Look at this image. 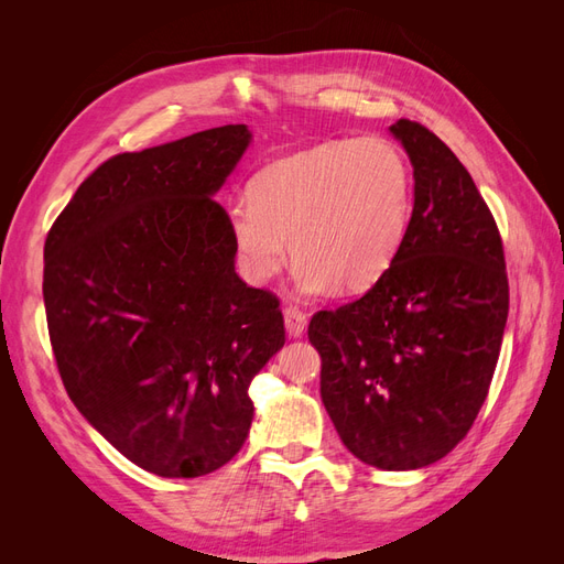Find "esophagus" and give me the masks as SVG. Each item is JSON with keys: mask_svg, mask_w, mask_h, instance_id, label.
I'll return each mask as SVG.
<instances>
[{"mask_svg": "<svg viewBox=\"0 0 564 564\" xmlns=\"http://www.w3.org/2000/svg\"><path fill=\"white\" fill-rule=\"evenodd\" d=\"M305 324H308V319H305V315L299 308H284V327L289 336L301 338Z\"/></svg>", "mask_w": 564, "mask_h": 564, "instance_id": "esophagus-1", "label": "esophagus"}]
</instances>
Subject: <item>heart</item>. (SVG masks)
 <instances>
[{"label": "heart", "mask_w": 564, "mask_h": 564, "mask_svg": "<svg viewBox=\"0 0 564 564\" xmlns=\"http://www.w3.org/2000/svg\"><path fill=\"white\" fill-rule=\"evenodd\" d=\"M414 174L398 143L383 135L324 143L265 166L249 204L228 214L237 268L265 284L296 261L299 294L329 289L360 294L377 284L406 240Z\"/></svg>", "instance_id": "obj_1"}]
</instances>
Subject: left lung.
I'll use <instances>...</instances> for the list:
<instances>
[{
    "label": "left lung",
    "instance_id": "1",
    "mask_svg": "<svg viewBox=\"0 0 564 564\" xmlns=\"http://www.w3.org/2000/svg\"><path fill=\"white\" fill-rule=\"evenodd\" d=\"M414 169V209L395 263L369 292L319 311L308 338L319 395L365 464L416 470L447 456L480 412L508 317L503 245L454 152L425 127H390Z\"/></svg>",
    "mask_w": 564,
    "mask_h": 564
}]
</instances>
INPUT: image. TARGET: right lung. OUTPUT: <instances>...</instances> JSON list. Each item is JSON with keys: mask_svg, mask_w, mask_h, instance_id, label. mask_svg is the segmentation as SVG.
I'll list each match as a JSON object with an SVG mask.
<instances>
[{"mask_svg": "<svg viewBox=\"0 0 564 564\" xmlns=\"http://www.w3.org/2000/svg\"><path fill=\"white\" fill-rule=\"evenodd\" d=\"M247 124L115 155L44 245V308L67 395L135 466L199 477L242 449L249 383L284 346L278 299L235 272L214 195Z\"/></svg>", "mask_w": 564, "mask_h": 564, "instance_id": "1", "label": "right lung"}]
</instances>
